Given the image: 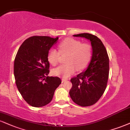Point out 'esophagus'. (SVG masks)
<instances>
[{"label":"esophagus","instance_id":"esophagus-1","mask_svg":"<svg viewBox=\"0 0 130 130\" xmlns=\"http://www.w3.org/2000/svg\"><path fill=\"white\" fill-rule=\"evenodd\" d=\"M67 79H62V82H65V81H67Z\"/></svg>","mask_w":130,"mask_h":130}]
</instances>
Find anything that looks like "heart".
<instances>
[{
	"mask_svg": "<svg viewBox=\"0 0 130 130\" xmlns=\"http://www.w3.org/2000/svg\"><path fill=\"white\" fill-rule=\"evenodd\" d=\"M59 52L51 48L48 52L47 60L52 65L59 63L60 54H67L65 65H60L52 70L53 75L66 78L73 74L76 70L85 69L92 57V48L88 43H82L79 40L67 38L59 44Z\"/></svg>",
	"mask_w": 130,
	"mask_h": 130,
	"instance_id": "1",
	"label": "heart"
}]
</instances>
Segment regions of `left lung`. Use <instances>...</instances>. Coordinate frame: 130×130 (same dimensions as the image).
Here are the masks:
<instances>
[{"instance_id": "1", "label": "left lung", "mask_w": 130, "mask_h": 130, "mask_svg": "<svg viewBox=\"0 0 130 130\" xmlns=\"http://www.w3.org/2000/svg\"><path fill=\"white\" fill-rule=\"evenodd\" d=\"M74 36L90 40L93 55L87 70L70 80L73 85L70 95L78 105L88 107L99 101L107 88L110 68L109 57L102 42L96 36L82 33Z\"/></svg>"}]
</instances>
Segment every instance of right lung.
<instances>
[{"label": "right lung", "instance_id": "obj_1", "mask_svg": "<svg viewBox=\"0 0 130 130\" xmlns=\"http://www.w3.org/2000/svg\"><path fill=\"white\" fill-rule=\"evenodd\" d=\"M59 37L34 36L20 46L14 59L15 84L23 99L31 106L42 107L52 101L62 83L58 77H49L47 54Z\"/></svg>", "mask_w": 130, "mask_h": 130}]
</instances>
